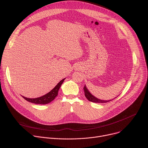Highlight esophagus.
Here are the masks:
<instances>
[{"mask_svg":"<svg viewBox=\"0 0 148 148\" xmlns=\"http://www.w3.org/2000/svg\"><path fill=\"white\" fill-rule=\"evenodd\" d=\"M79 67H78V69H79Z\"/></svg>","mask_w":148,"mask_h":148,"instance_id":"esophagus-1","label":"esophagus"}]
</instances>
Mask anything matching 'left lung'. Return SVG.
<instances>
[{"instance_id":"obj_1","label":"left lung","mask_w":148,"mask_h":148,"mask_svg":"<svg viewBox=\"0 0 148 148\" xmlns=\"http://www.w3.org/2000/svg\"><path fill=\"white\" fill-rule=\"evenodd\" d=\"M84 94H85V96L87 98V99L90 101H91V102H97V103H105V102H110L111 101V100H108V101H104V100H101V99H99L97 98H95L94 96H93L90 92L89 91L87 90L86 86H85L84 87ZM114 98V99H115Z\"/></svg>"}]
</instances>
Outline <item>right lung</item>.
I'll return each mask as SVG.
<instances>
[{"instance_id": "add662e5", "label": "right lung", "mask_w": 148, "mask_h": 148, "mask_svg": "<svg viewBox=\"0 0 148 148\" xmlns=\"http://www.w3.org/2000/svg\"><path fill=\"white\" fill-rule=\"evenodd\" d=\"M65 78H64L63 79L61 80L58 83L57 85L49 93H47V94L37 98H26L25 97H23V98H24L26 101L32 102V103H37V104H47L50 103V102H51L52 101H53L54 99V98L57 96L58 95V90L61 86V84H62L63 81H64Z\"/></svg>"}]
</instances>
